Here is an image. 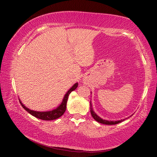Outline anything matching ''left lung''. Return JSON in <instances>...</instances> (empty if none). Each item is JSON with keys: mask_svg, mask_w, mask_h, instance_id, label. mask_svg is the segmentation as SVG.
Returning <instances> with one entry per match:
<instances>
[{"mask_svg": "<svg viewBox=\"0 0 157 157\" xmlns=\"http://www.w3.org/2000/svg\"><path fill=\"white\" fill-rule=\"evenodd\" d=\"M90 111H91L92 117H93L96 121L99 122V123H101V124H106V125H114V124L121 123V121H124V119L119 120V121H108V120H105V119H101V118L98 117V116L94 111L93 108H92V104H91V101H90Z\"/></svg>", "mask_w": 157, "mask_h": 157, "instance_id": "left-lung-1", "label": "left lung"}]
</instances>
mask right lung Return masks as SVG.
Masks as SVG:
<instances>
[{
	"label": "right lung",
	"mask_w": 157,
	"mask_h": 157,
	"mask_svg": "<svg viewBox=\"0 0 157 157\" xmlns=\"http://www.w3.org/2000/svg\"><path fill=\"white\" fill-rule=\"evenodd\" d=\"M77 86H78V83H76L67 92H66L65 95H64V97L63 98V100H62L61 104H60L56 109H53V110L51 111H33V110H31V109H29V108H27L26 106H25L24 104H23L22 103H21L20 99H19V101H20L21 106H23V108L24 109L25 111H28L29 113H31L32 116H33V117L38 118V119H39L46 120V121L54 120V119H58V118L61 117V116L63 114L64 112H65L66 109V104H67L68 96H69V94L71 93V91H74V90L76 89Z\"/></svg>",
	"instance_id": "right-lung-1"
}]
</instances>
